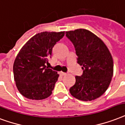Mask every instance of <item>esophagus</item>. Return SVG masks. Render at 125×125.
<instances>
[{
  "instance_id": "1",
  "label": "esophagus",
  "mask_w": 125,
  "mask_h": 125,
  "mask_svg": "<svg viewBox=\"0 0 125 125\" xmlns=\"http://www.w3.org/2000/svg\"><path fill=\"white\" fill-rule=\"evenodd\" d=\"M60 75H62V76H65V75H67V73H65V72H63V71H61Z\"/></svg>"
}]
</instances>
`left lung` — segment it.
Masks as SVG:
<instances>
[{
	"instance_id": "8db88e82",
	"label": "left lung",
	"mask_w": 125,
	"mask_h": 125,
	"mask_svg": "<svg viewBox=\"0 0 125 125\" xmlns=\"http://www.w3.org/2000/svg\"><path fill=\"white\" fill-rule=\"evenodd\" d=\"M75 46L77 63L83 73L76 76V82L69 88L73 97L91 101L100 97L108 88L113 77L112 56L104 42L86 29L65 32Z\"/></svg>"
}]
</instances>
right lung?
<instances>
[{"label": "right lung", "instance_id": "right-lung-1", "mask_svg": "<svg viewBox=\"0 0 125 125\" xmlns=\"http://www.w3.org/2000/svg\"><path fill=\"white\" fill-rule=\"evenodd\" d=\"M65 32H42L22 47L14 61L13 71L18 90L31 100H42L52 94L59 75L46 67L52 48Z\"/></svg>", "mask_w": 125, "mask_h": 125}]
</instances>
